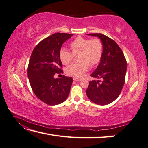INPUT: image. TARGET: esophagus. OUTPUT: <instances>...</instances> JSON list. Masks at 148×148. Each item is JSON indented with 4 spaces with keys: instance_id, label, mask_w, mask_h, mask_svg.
<instances>
[{
    "instance_id": "obj_1",
    "label": "esophagus",
    "mask_w": 148,
    "mask_h": 148,
    "mask_svg": "<svg viewBox=\"0 0 148 148\" xmlns=\"http://www.w3.org/2000/svg\"><path fill=\"white\" fill-rule=\"evenodd\" d=\"M73 79L74 80V81H76V82H79V81H80V80H81V79L77 78H73Z\"/></svg>"
}]
</instances>
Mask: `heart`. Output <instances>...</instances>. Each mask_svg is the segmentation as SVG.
<instances>
[{
  "mask_svg": "<svg viewBox=\"0 0 148 148\" xmlns=\"http://www.w3.org/2000/svg\"><path fill=\"white\" fill-rule=\"evenodd\" d=\"M71 52L66 49L60 51V59L64 65H69L72 62L74 56H79L78 64H74L67 67L66 73L71 77L79 78L86 73L91 66L99 63L102 55L103 46L99 38H88L78 36L70 43Z\"/></svg>",
  "mask_w": 148,
  "mask_h": 148,
  "instance_id": "obj_1",
  "label": "heart"
}]
</instances>
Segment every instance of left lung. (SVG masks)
Here are the masks:
<instances>
[{"label":"left lung","mask_w":148,"mask_h":148,"mask_svg":"<svg viewBox=\"0 0 148 148\" xmlns=\"http://www.w3.org/2000/svg\"><path fill=\"white\" fill-rule=\"evenodd\" d=\"M98 37L103 50L100 63L91 75L96 79L89 82L88 97L97 105L114 101L121 92L127 72V61L122 49L114 40L101 33L88 34Z\"/></svg>","instance_id":"1"}]
</instances>
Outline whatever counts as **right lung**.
<instances>
[{
    "label": "right lung",
    "instance_id": "obj_1",
    "mask_svg": "<svg viewBox=\"0 0 148 148\" xmlns=\"http://www.w3.org/2000/svg\"><path fill=\"white\" fill-rule=\"evenodd\" d=\"M73 34L54 33L40 42L31 53L28 67V77L31 87L39 99L50 106L64 102L72 84L71 77L55 78L56 73L62 72L60 59L61 47Z\"/></svg>",
    "mask_w": 148,
    "mask_h": 148
}]
</instances>
